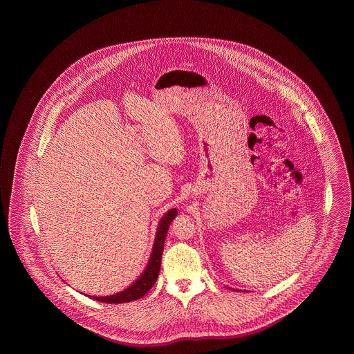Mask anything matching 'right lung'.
Returning a JSON list of instances; mask_svg holds the SVG:
<instances>
[{
  "label": "right lung",
  "mask_w": 354,
  "mask_h": 354,
  "mask_svg": "<svg viewBox=\"0 0 354 354\" xmlns=\"http://www.w3.org/2000/svg\"><path fill=\"white\" fill-rule=\"evenodd\" d=\"M176 215H178L176 208H172L160 220V223L158 225L156 236H155V241H153V247H152L149 264H147L146 270H143V273L135 280V283H133L129 288H126L124 290L115 293L113 296H103V297L88 296V297L94 299L97 301H101V303L109 304L129 303V301H134V300L143 297L151 289L152 286L155 284V281L158 279V276H159L165 240H166V236H167L169 224H171L172 220L175 219Z\"/></svg>",
  "instance_id": "1"
}]
</instances>
